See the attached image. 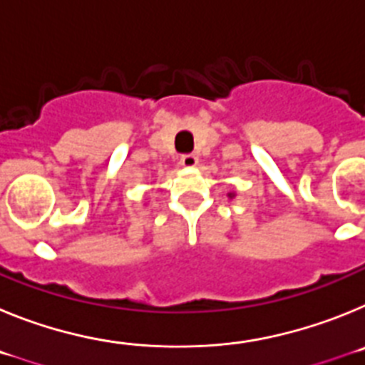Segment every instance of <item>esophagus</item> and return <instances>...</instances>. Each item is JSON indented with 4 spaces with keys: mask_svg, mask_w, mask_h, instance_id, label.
I'll return each mask as SVG.
<instances>
[{
    "mask_svg": "<svg viewBox=\"0 0 365 365\" xmlns=\"http://www.w3.org/2000/svg\"><path fill=\"white\" fill-rule=\"evenodd\" d=\"M179 163L182 164V166H185V168H193V166H195V164H197V155H193V153L180 155Z\"/></svg>",
    "mask_w": 365,
    "mask_h": 365,
    "instance_id": "esophagus-1",
    "label": "esophagus"
}]
</instances>
